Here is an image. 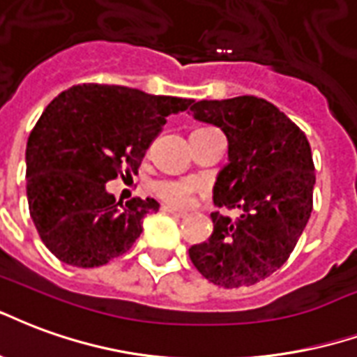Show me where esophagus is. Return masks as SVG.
Instances as JSON below:
<instances>
[{
  "label": "esophagus",
  "mask_w": 357,
  "mask_h": 357,
  "mask_svg": "<svg viewBox=\"0 0 357 357\" xmlns=\"http://www.w3.org/2000/svg\"><path fill=\"white\" fill-rule=\"evenodd\" d=\"M161 211H163V213H169V215H173V217H176V218L188 217V213H184V211H176V209H173V207H169V205H163V207H161Z\"/></svg>",
  "instance_id": "esophagus-1"
}]
</instances>
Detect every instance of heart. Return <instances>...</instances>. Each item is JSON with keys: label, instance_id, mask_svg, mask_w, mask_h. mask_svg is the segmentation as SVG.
<instances>
[{"label": "heart", "instance_id": "obj_1", "mask_svg": "<svg viewBox=\"0 0 357 357\" xmlns=\"http://www.w3.org/2000/svg\"><path fill=\"white\" fill-rule=\"evenodd\" d=\"M153 196L175 209H184L202 192V182L196 178H158L152 182Z\"/></svg>", "mask_w": 357, "mask_h": 357}]
</instances>
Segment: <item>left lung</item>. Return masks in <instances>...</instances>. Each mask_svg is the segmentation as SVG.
<instances>
[{
  "mask_svg": "<svg viewBox=\"0 0 357 357\" xmlns=\"http://www.w3.org/2000/svg\"><path fill=\"white\" fill-rule=\"evenodd\" d=\"M192 116L222 129L226 165L213 190V234L188 249L197 272L215 285L238 289L274 274L308 222L314 205V160L306 135L278 106L253 95L199 100Z\"/></svg>",
  "mask_w": 357,
  "mask_h": 357,
  "instance_id": "left-lung-1",
  "label": "left lung"
}]
</instances>
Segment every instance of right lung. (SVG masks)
Instances as JSON below:
<instances>
[{
	"label": "right lung",
	"mask_w": 357,
	"mask_h": 357,
	"mask_svg": "<svg viewBox=\"0 0 357 357\" xmlns=\"http://www.w3.org/2000/svg\"><path fill=\"white\" fill-rule=\"evenodd\" d=\"M192 104V98L83 83L47 106L26 144V194L36 230L59 261L95 268L129 251L142 218L160 204L152 197L118 204L106 182L121 171L137 173L165 118Z\"/></svg>",
	"instance_id": "obj_1"
}]
</instances>
